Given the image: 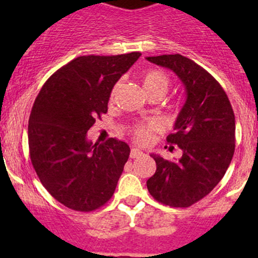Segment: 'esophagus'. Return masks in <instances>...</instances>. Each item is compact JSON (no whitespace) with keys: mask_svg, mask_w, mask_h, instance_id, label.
Instances as JSON below:
<instances>
[{"mask_svg":"<svg viewBox=\"0 0 258 258\" xmlns=\"http://www.w3.org/2000/svg\"><path fill=\"white\" fill-rule=\"evenodd\" d=\"M144 155V152L142 151H140L139 148H132L131 150V153H130V156H131V158H139L140 156Z\"/></svg>","mask_w":258,"mask_h":258,"instance_id":"esophagus-1","label":"esophagus"}]
</instances>
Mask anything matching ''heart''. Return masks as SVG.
I'll return each instance as SVG.
<instances>
[{
    "label": "heart",
    "instance_id": "b5f03b06",
    "mask_svg": "<svg viewBox=\"0 0 258 258\" xmlns=\"http://www.w3.org/2000/svg\"><path fill=\"white\" fill-rule=\"evenodd\" d=\"M142 86L148 96L161 95L163 97V95L170 88V77L162 70H151V71L146 72L142 77ZM118 88L119 82H117L110 92V102L114 101ZM160 130V124L153 121L147 122V123H140L132 128V136H134L135 141L139 144H148L152 140L153 135Z\"/></svg>",
    "mask_w": 258,
    "mask_h": 258
}]
</instances>
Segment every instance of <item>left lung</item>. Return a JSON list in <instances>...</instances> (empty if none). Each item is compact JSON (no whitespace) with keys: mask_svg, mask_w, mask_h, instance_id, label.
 Returning a JSON list of instances; mask_svg holds the SVG:
<instances>
[{"mask_svg":"<svg viewBox=\"0 0 258 258\" xmlns=\"http://www.w3.org/2000/svg\"><path fill=\"white\" fill-rule=\"evenodd\" d=\"M147 59L175 72L186 91L175 131L167 136L182 156L170 161L151 155L156 172L147 179L148 192L166 206L189 207L217 186L230 166L235 153V113L220 83L192 59L178 53Z\"/></svg>","mask_w":258,"mask_h":258,"instance_id":"left-lung-1","label":"left lung"}]
</instances>
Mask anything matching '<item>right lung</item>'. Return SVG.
<instances>
[{
  "label": "right lung",
  "instance_id": "right-lung-1",
  "mask_svg": "<svg viewBox=\"0 0 258 258\" xmlns=\"http://www.w3.org/2000/svg\"><path fill=\"white\" fill-rule=\"evenodd\" d=\"M141 56H81L57 70L41 88L28 119V147L41 183L59 204L81 212L112 197L130 156L126 142L88 141L87 131L107 112L110 92Z\"/></svg>",
  "mask_w": 258,
  "mask_h": 258
}]
</instances>
